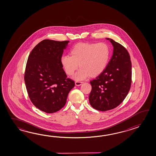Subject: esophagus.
Segmentation results:
<instances>
[{
	"instance_id": "esophagus-1",
	"label": "esophagus",
	"mask_w": 156,
	"mask_h": 156,
	"mask_svg": "<svg viewBox=\"0 0 156 156\" xmlns=\"http://www.w3.org/2000/svg\"><path fill=\"white\" fill-rule=\"evenodd\" d=\"M83 83V82H81V81H76L75 82V85H76V86H80V85H81Z\"/></svg>"
}]
</instances>
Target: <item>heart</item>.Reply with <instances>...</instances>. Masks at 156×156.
<instances>
[{
  "label": "heart",
  "instance_id": "1",
  "mask_svg": "<svg viewBox=\"0 0 156 156\" xmlns=\"http://www.w3.org/2000/svg\"><path fill=\"white\" fill-rule=\"evenodd\" d=\"M70 55H63L61 63L66 73L73 75L79 67L75 75L76 79H83L88 76H98L105 69L110 55L108 44L100 43H79L70 50Z\"/></svg>",
  "mask_w": 156,
  "mask_h": 156
}]
</instances>
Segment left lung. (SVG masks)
Segmentation results:
<instances>
[{"mask_svg": "<svg viewBox=\"0 0 156 156\" xmlns=\"http://www.w3.org/2000/svg\"><path fill=\"white\" fill-rule=\"evenodd\" d=\"M106 39L114 47L113 56L103 73L90 81L92 86L90 104L95 109L103 112L119 105L132 83V62L128 51L112 39Z\"/></svg>", "mask_w": 156, "mask_h": 156, "instance_id": "8db88e82", "label": "left lung"}]
</instances>
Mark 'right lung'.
<instances>
[{
    "instance_id": "add662e5",
    "label": "right lung",
    "mask_w": 156,
    "mask_h": 156,
    "mask_svg": "<svg viewBox=\"0 0 156 156\" xmlns=\"http://www.w3.org/2000/svg\"><path fill=\"white\" fill-rule=\"evenodd\" d=\"M69 41L44 40L34 47L28 58L24 81L30 101L47 113L56 112L66 103L75 82L67 78L61 58Z\"/></svg>"
}]
</instances>
